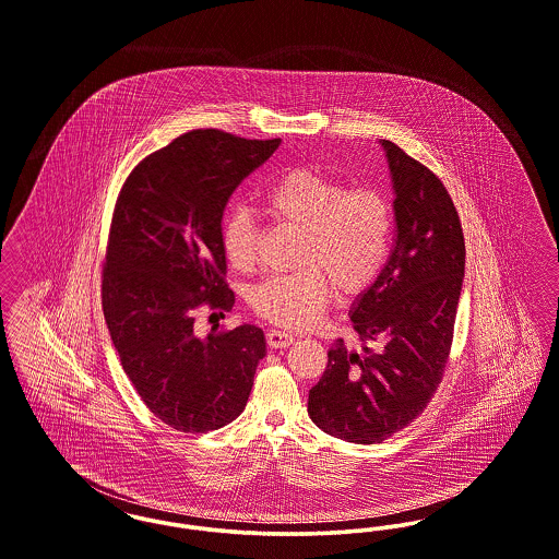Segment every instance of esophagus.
<instances>
[{"label":"esophagus","mask_w":559,"mask_h":559,"mask_svg":"<svg viewBox=\"0 0 559 559\" xmlns=\"http://www.w3.org/2000/svg\"><path fill=\"white\" fill-rule=\"evenodd\" d=\"M294 342V336L288 332L282 330H269L267 332V346L269 348H286Z\"/></svg>","instance_id":"esophagus-1"}]
</instances>
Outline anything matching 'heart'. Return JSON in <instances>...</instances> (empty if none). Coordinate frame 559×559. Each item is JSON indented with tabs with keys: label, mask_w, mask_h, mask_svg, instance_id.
<instances>
[{
	"label": "heart",
	"mask_w": 559,
	"mask_h": 559,
	"mask_svg": "<svg viewBox=\"0 0 559 559\" xmlns=\"http://www.w3.org/2000/svg\"><path fill=\"white\" fill-rule=\"evenodd\" d=\"M263 209L282 225L302 229L296 263L302 269L269 275L248 296L252 311L269 323L305 330L321 316L334 290L357 296L386 267L394 236V209L376 188H348L309 167L280 175L263 195ZM261 229L236 209L221 225V246L229 267L250 271L259 259Z\"/></svg>",
	"instance_id": "obj_1"
}]
</instances>
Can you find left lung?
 <instances>
[{
	"label": "left lung",
	"mask_w": 559,
	"mask_h": 559,
	"mask_svg": "<svg viewBox=\"0 0 559 559\" xmlns=\"http://www.w3.org/2000/svg\"><path fill=\"white\" fill-rule=\"evenodd\" d=\"M394 188V243L350 321L364 350L338 338L309 390V415L332 437L373 444L403 430L435 396L449 364L465 243L457 209L432 170L382 142Z\"/></svg>",
	"instance_id": "1"
}]
</instances>
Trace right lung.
<instances>
[{
	"instance_id": "right-lung-1",
	"label": "right lung",
	"mask_w": 559,
	"mask_h": 559,
	"mask_svg": "<svg viewBox=\"0 0 559 559\" xmlns=\"http://www.w3.org/2000/svg\"><path fill=\"white\" fill-rule=\"evenodd\" d=\"M280 142L188 131L140 160L117 198L102 271L104 317L133 389L177 432L234 421L265 357L257 325H217L206 338L194 325L202 307L221 316L234 307L221 221L236 188Z\"/></svg>"
}]
</instances>
